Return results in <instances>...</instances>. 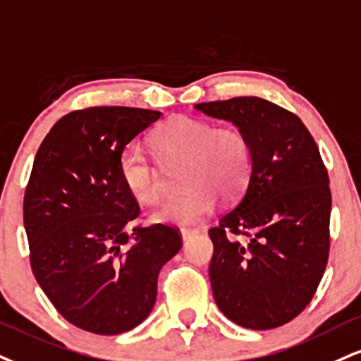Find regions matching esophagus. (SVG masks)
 I'll return each mask as SVG.
<instances>
[{"label": "esophagus", "mask_w": 361, "mask_h": 361, "mask_svg": "<svg viewBox=\"0 0 361 361\" xmlns=\"http://www.w3.org/2000/svg\"><path fill=\"white\" fill-rule=\"evenodd\" d=\"M198 230H192V228H183L181 230V238H183V242L186 244L188 240H192V238L197 235Z\"/></svg>", "instance_id": "1"}]
</instances>
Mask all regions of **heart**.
<instances>
[{
  "instance_id": "b5f03b06",
  "label": "heart",
  "mask_w": 361,
  "mask_h": 361,
  "mask_svg": "<svg viewBox=\"0 0 361 361\" xmlns=\"http://www.w3.org/2000/svg\"><path fill=\"white\" fill-rule=\"evenodd\" d=\"M164 159H183L181 190L153 215L156 222L193 227L214 212L216 195L225 200L245 188L252 169L249 139L237 128H215L188 116H173L153 134ZM121 180L134 200L156 205L163 197L161 178L149 158L128 147L119 159Z\"/></svg>"
}]
</instances>
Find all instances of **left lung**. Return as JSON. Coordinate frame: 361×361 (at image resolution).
<instances>
[{
    "instance_id": "left-lung-1",
    "label": "left lung",
    "mask_w": 361,
    "mask_h": 361,
    "mask_svg": "<svg viewBox=\"0 0 361 361\" xmlns=\"http://www.w3.org/2000/svg\"><path fill=\"white\" fill-rule=\"evenodd\" d=\"M195 109L232 123L252 149L244 193L208 232L216 306L238 326H282L310 305L328 262L331 192L318 146L296 114L266 99Z\"/></svg>"
}]
</instances>
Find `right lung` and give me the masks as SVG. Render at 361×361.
<instances>
[{"mask_svg":"<svg viewBox=\"0 0 361 361\" xmlns=\"http://www.w3.org/2000/svg\"><path fill=\"white\" fill-rule=\"evenodd\" d=\"M161 117L136 107H89L56 123L35 156L23 222L35 279L73 326L119 334L156 302L158 274L181 249L176 228L139 227L121 180L126 146Z\"/></svg>","mask_w":361,"mask_h":361,"instance_id":"right-lung-1","label":"right lung"}]
</instances>
